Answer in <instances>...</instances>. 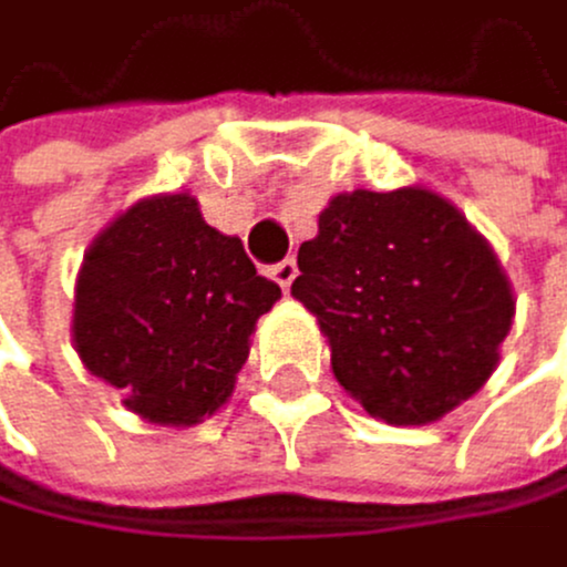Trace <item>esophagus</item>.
<instances>
[{
    "instance_id": "esophagus-1",
    "label": "esophagus",
    "mask_w": 567,
    "mask_h": 567,
    "mask_svg": "<svg viewBox=\"0 0 567 567\" xmlns=\"http://www.w3.org/2000/svg\"><path fill=\"white\" fill-rule=\"evenodd\" d=\"M296 275H299V268H296V260H292V257H286V260L271 264V278L278 281L281 289H289L292 281H296Z\"/></svg>"
}]
</instances>
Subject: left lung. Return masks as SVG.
<instances>
[{
	"label": "left lung",
	"mask_w": 567,
	"mask_h": 567,
	"mask_svg": "<svg viewBox=\"0 0 567 567\" xmlns=\"http://www.w3.org/2000/svg\"><path fill=\"white\" fill-rule=\"evenodd\" d=\"M292 296L321 324L331 370L370 416L434 423L487 384L515 296L491 243L426 186L331 197L299 246Z\"/></svg>",
	"instance_id": "obj_1"
}]
</instances>
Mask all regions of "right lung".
Masks as SVG:
<instances>
[{"label":"right lung","instance_id":"right-lung-1","mask_svg":"<svg viewBox=\"0 0 567 567\" xmlns=\"http://www.w3.org/2000/svg\"><path fill=\"white\" fill-rule=\"evenodd\" d=\"M281 289L239 236L200 218L189 194H154L87 246L73 289V349L123 405L158 426L215 416Z\"/></svg>","mask_w":567,"mask_h":567}]
</instances>
